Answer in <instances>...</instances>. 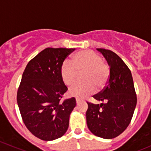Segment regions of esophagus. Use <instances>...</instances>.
I'll return each mask as SVG.
<instances>
[{
    "mask_svg": "<svg viewBox=\"0 0 151 151\" xmlns=\"http://www.w3.org/2000/svg\"><path fill=\"white\" fill-rule=\"evenodd\" d=\"M81 101L82 100L80 99H78V98L76 99V102H77V104H79V103H80Z\"/></svg>",
    "mask_w": 151,
    "mask_h": 151,
    "instance_id": "esophagus-1",
    "label": "esophagus"
}]
</instances>
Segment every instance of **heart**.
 <instances>
[{"label": "heart", "instance_id": "b5f03b06", "mask_svg": "<svg viewBox=\"0 0 151 151\" xmlns=\"http://www.w3.org/2000/svg\"><path fill=\"white\" fill-rule=\"evenodd\" d=\"M84 83H77L71 87L68 93L71 96L83 98L104 88L109 77V68L103 62L100 55L85 50L77 52L71 57L70 62H65L60 68V77L65 85L70 86L77 80L78 73H82Z\"/></svg>", "mask_w": 151, "mask_h": 151}]
</instances>
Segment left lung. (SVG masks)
<instances>
[{
    "label": "left lung",
    "mask_w": 151,
    "mask_h": 151,
    "mask_svg": "<svg viewBox=\"0 0 151 151\" xmlns=\"http://www.w3.org/2000/svg\"><path fill=\"white\" fill-rule=\"evenodd\" d=\"M104 55L109 66L106 85L93 96L100 104L87 102V125L96 136L112 139L123 133L132 121L137 104L133 78L129 67L114 52L97 49Z\"/></svg>",
    "instance_id": "left-lung-1"
}]
</instances>
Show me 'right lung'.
<instances>
[{"label":"right lung","instance_id":"obj_1","mask_svg":"<svg viewBox=\"0 0 151 151\" xmlns=\"http://www.w3.org/2000/svg\"><path fill=\"white\" fill-rule=\"evenodd\" d=\"M75 49H45L29 61L22 74L17 101L22 121L36 137L51 141L61 137L68 128L76 99L60 101L68 88L60 68Z\"/></svg>","mask_w":151,"mask_h":151}]
</instances>
